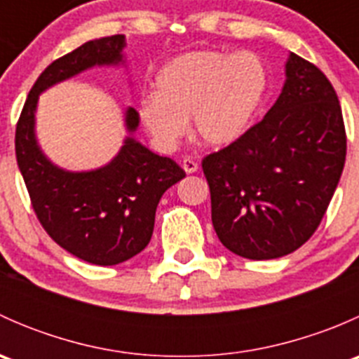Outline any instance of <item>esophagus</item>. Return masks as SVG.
Returning <instances> with one entry per match:
<instances>
[{
  "instance_id": "34e87169",
  "label": "esophagus",
  "mask_w": 359,
  "mask_h": 359,
  "mask_svg": "<svg viewBox=\"0 0 359 359\" xmlns=\"http://www.w3.org/2000/svg\"><path fill=\"white\" fill-rule=\"evenodd\" d=\"M182 168H184V172H186V173H194V172H198V168H200V166H198V163L194 161V159L184 158L182 159Z\"/></svg>"
}]
</instances>
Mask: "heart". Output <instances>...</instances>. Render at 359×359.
Here are the masks:
<instances>
[{"instance_id": "obj_1", "label": "heart", "mask_w": 359, "mask_h": 359, "mask_svg": "<svg viewBox=\"0 0 359 359\" xmlns=\"http://www.w3.org/2000/svg\"><path fill=\"white\" fill-rule=\"evenodd\" d=\"M156 95L144 97L139 114L161 149L179 144L193 121L194 137L226 147L248 132L269 88L266 64L252 52L200 50L177 57L158 72Z\"/></svg>"}]
</instances>
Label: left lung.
<instances>
[{"label": "left lung", "mask_w": 359, "mask_h": 359, "mask_svg": "<svg viewBox=\"0 0 359 359\" xmlns=\"http://www.w3.org/2000/svg\"><path fill=\"white\" fill-rule=\"evenodd\" d=\"M346 147L334 86L314 64L290 53L287 81L262 121L203 158L220 243L252 260L302 247L330 205Z\"/></svg>", "instance_id": "obj_1"}]
</instances>
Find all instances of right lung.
<instances>
[{"mask_svg": "<svg viewBox=\"0 0 359 359\" xmlns=\"http://www.w3.org/2000/svg\"><path fill=\"white\" fill-rule=\"evenodd\" d=\"M125 36L93 39L53 60L36 79L17 121L15 154L31 205L43 229L57 245L85 262L114 266L142 252L151 241L163 193L186 177L173 159L158 156L126 137L118 156L90 172H67L39 149L34 112L39 93L93 66L123 62ZM128 132L139 112H125Z\"/></svg>", "mask_w": 359, "mask_h": 359, "instance_id": "1", "label": "right lung"}]
</instances>
